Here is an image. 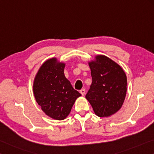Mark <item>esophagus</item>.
I'll list each match as a JSON object with an SVG mask.
<instances>
[{"label":"esophagus","instance_id":"34e87169","mask_svg":"<svg viewBox=\"0 0 154 154\" xmlns=\"http://www.w3.org/2000/svg\"><path fill=\"white\" fill-rule=\"evenodd\" d=\"M80 93L82 94V95H85V94L86 93V90L85 89V88H82V89L80 91Z\"/></svg>","mask_w":154,"mask_h":154}]
</instances>
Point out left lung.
Segmentation results:
<instances>
[{"instance_id": "8db88e82", "label": "left lung", "mask_w": 154, "mask_h": 154, "mask_svg": "<svg viewBox=\"0 0 154 154\" xmlns=\"http://www.w3.org/2000/svg\"><path fill=\"white\" fill-rule=\"evenodd\" d=\"M92 84L86 95L95 114L108 117L119 110L125 99L127 79L119 65L105 55L88 63Z\"/></svg>"}]
</instances>
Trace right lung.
I'll return each instance as SVG.
<instances>
[{
  "label": "right lung",
  "mask_w": 154,
  "mask_h": 154,
  "mask_svg": "<svg viewBox=\"0 0 154 154\" xmlns=\"http://www.w3.org/2000/svg\"><path fill=\"white\" fill-rule=\"evenodd\" d=\"M66 64L56 58L48 59L40 67L33 85L38 104L46 114L55 120H64L81 96L64 75Z\"/></svg>",
  "instance_id": "right-lung-1"
}]
</instances>
